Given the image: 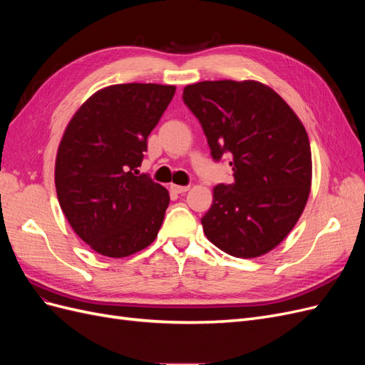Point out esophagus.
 Masks as SVG:
<instances>
[{"mask_svg": "<svg viewBox=\"0 0 365 365\" xmlns=\"http://www.w3.org/2000/svg\"><path fill=\"white\" fill-rule=\"evenodd\" d=\"M170 189H172V192H175V193H185V192H189L190 187H189V185H176V184H172Z\"/></svg>", "mask_w": 365, "mask_h": 365, "instance_id": "obj_1", "label": "esophagus"}]
</instances>
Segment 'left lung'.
<instances>
[{
	"label": "left lung",
	"mask_w": 365,
	"mask_h": 365,
	"mask_svg": "<svg viewBox=\"0 0 365 365\" xmlns=\"http://www.w3.org/2000/svg\"><path fill=\"white\" fill-rule=\"evenodd\" d=\"M182 98L213 160L228 153L235 176L213 189L204 233L230 256L260 257L291 233L311 193L312 155L302 120L257 81L197 82L184 88Z\"/></svg>",
	"instance_id": "8db88e82"
}]
</instances>
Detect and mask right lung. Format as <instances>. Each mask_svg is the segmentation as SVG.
I'll list each match as a JSON object with an SVG mask.
<instances>
[{
  "label": "right lung",
  "mask_w": 365,
  "mask_h": 365,
  "mask_svg": "<svg viewBox=\"0 0 365 365\" xmlns=\"http://www.w3.org/2000/svg\"><path fill=\"white\" fill-rule=\"evenodd\" d=\"M175 90L158 83L102 88L63 130L54 164L59 205L74 233L105 257L132 256L158 236L170 196L137 169Z\"/></svg>",
  "instance_id": "right-lung-1"
}]
</instances>
